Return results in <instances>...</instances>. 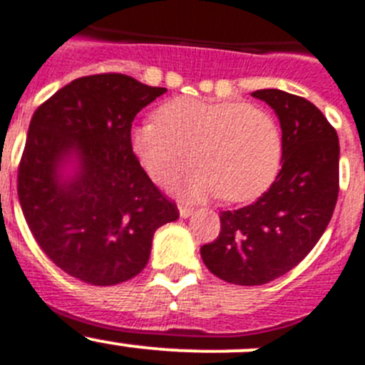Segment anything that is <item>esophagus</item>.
Here are the masks:
<instances>
[{
    "mask_svg": "<svg viewBox=\"0 0 365 365\" xmlns=\"http://www.w3.org/2000/svg\"><path fill=\"white\" fill-rule=\"evenodd\" d=\"M178 210H180V216L182 217H189L190 214H192V209H190L189 205H183V203L178 207Z\"/></svg>",
    "mask_w": 365,
    "mask_h": 365,
    "instance_id": "obj_1",
    "label": "esophagus"
}]
</instances>
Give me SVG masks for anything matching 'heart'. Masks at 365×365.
<instances>
[{
	"label": "heart",
	"instance_id": "b5f03b06",
	"mask_svg": "<svg viewBox=\"0 0 365 365\" xmlns=\"http://www.w3.org/2000/svg\"><path fill=\"white\" fill-rule=\"evenodd\" d=\"M155 117L133 125L129 142L142 169L160 185L175 182L194 160L200 167L183 183L189 196L220 194L227 202H245L277 175L281 131L259 106L180 97L160 106Z\"/></svg>",
	"mask_w": 365,
	"mask_h": 365
}]
</instances>
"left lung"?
Segmentation results:
<instances>
[{
	"instance_id": "obj_1",
	"label": "left lung",
	"mask_w": 365,
	"mask_h": 365,
	"mask_svg": "<svg viewBox=\"0 0 365 365\" xmlns=\"http://www.w3.org/2000/svg\"><path fill=\"white\" fill-rule=\"evenodd\" d=\"M252 97L281 122V171L252 205L223 210L220 236L200 250L216 277L241 286L267 284L297 267L324 234L339 198V136L322 111L281 90Z\"/></svg>"
}]
</instances>
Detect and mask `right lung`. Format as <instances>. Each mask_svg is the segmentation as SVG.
Instances as JSON below:
<instances>
[{"label": "right lung", "mask_w": 365, "mask_h": 365, "mask_svg": "<svg viewBox=\"0 0 365 365\" xmlns=\"http://www.w3.org/2000/svg\"><path fill=\"white\" fill-rule=\"evenodd\" d=\"M129 75L71 81L30 120L18 196L41 250L88 284L111 286L144 270L156 229L178 220L131 151L136 113L165 93ZM74 167L66 176V165Z\"/></svg>", "instance_id": "obj_1"}]
</instances>
